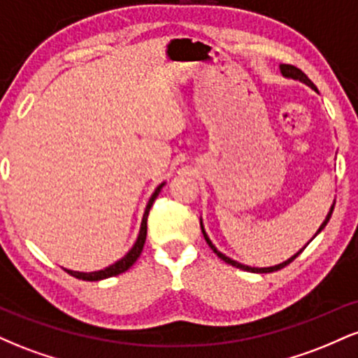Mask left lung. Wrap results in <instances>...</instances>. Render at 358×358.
<instances>
[{
  "label": "left lung",
  "mask_w": 358,
  "mask_h": 358,
  "mask_svg": "<svg viewBox=\"0 0 358 358\" xmlns=\"http://www.w3.org/2000/svg\"><path fill=\"white\" fill-rule=\"evenodd\" d=\"M279 69H281V73H282V76H285V77H289V79H296V80H301V82H305V84H306V85H310V87H311V89H315V90H316V87H315V84H313V82H311L310 79H308V77H306V73H305V72H301V71H299V69H298V67H294V65H287V64H282V65H281V67H279ZM334 207H335V205H331V208H330V212H328L327 219H324V222H323V224H322V225H320L318 232H316V234H320V232H322V231H323V229H324V225H327V224H328V220H330V217H331V212H334ZM200 227H202L203 237H205V241H207V244H208V245H210V249L213 250V252H215V254H217V256H219V257L222 259V261H224V262H227V264H231V266H234V268H239V269H244V271H250V273H273V271H279V269H282V268H285V266H287V264H289V262H293V261H294V259H296V257L299 256V254H301V252H303V249H305V248H306V245H305V248H303L301 250H299V252H296V254H294V256H293V257H289V259H287V261H285V262H281V264H278V266H273V268H250V266H244V264H241V262L234 261V259H231V257H227V256H225V254H222V252H220V250H217V248H215V245H213V244H212V241H210V239H208V237H207V234H205V231H203V225H202V222H200ZM316 234H315V236H316Z\"/></svg>",
  "instance_id": "left-lung-1"
}]
</instances>
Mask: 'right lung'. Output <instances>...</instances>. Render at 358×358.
<instances>
[{
	"instance_id": "add662e5",
	"label": "right lung",
	"mask_w": 358,
	"mask_h": 358,
	"mask_svg": "<svg viewBox=\"0 0 358 358\" xmlns=\"http://www.w3.org/2000/svg\"><path fill=\"white\" fill-rule=\"evenodd\" d=\"M163 185H165V183L159 185V187L155 190L153 195H151L150 202H148V205H146L145 215H143L141 229H139L138 239H136V242H134V245H133V248H131V250L126 254L124 257L119 259L117 262H114V264L109 266V268H106V269H102V271H94V273H79V271H71V269H65V271H67V273L71 274V276L77 278V279H82V281H101V279L117 276V274L124 273V271L129 269L131 266H133L134 262H136V259H138L139 256H141L143 245H145V241H146V231H148V224H146V222H148V213H150L151 205H153V202L156 200V196H158V193L162 192Z\"/></svg>"
}]
</instances>
